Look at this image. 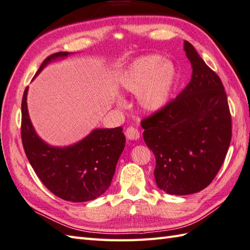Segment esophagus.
Instances as JSON below:
<instances>
[{"label": "esophagus", "instance_id": "esophagus-1", "mask_svg": "<svg viewBox=\"0 0 250 250\" xmlns=\"http://www.w3.org/2000/svg\"><path fill=\"white\" fill-rule=\"evenodd\" d=\"M125 137L129 140H137L140 137L139 131L134 126H129L125 131Z\"/></svg>", "mask_w": 250, "mask_h": 250}]
</instances>
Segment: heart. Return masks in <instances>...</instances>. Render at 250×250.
I'll list each match as a JSON object with an SVG mask.
<instances>
[{
    "mask_svg": "<svg viewBox=\"0 0 250 250\" xmlns=\"http://www.w3.org/2000/svg\"><path fill=\"white\" fill-rule=\"evenodd\" d=\"M178 82L173 62L157 54L142 56L129 64L120 79L125 92L138 95V104L149 113L161 111L168 104Z\"/></svg>",
    "mask_w": 250,
    "mask_h": 250,
    "instance_id": "1",
    "label": "heart"
}]
</instances>
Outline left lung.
Wrapping results in <instances>:
<instances>
[{
  "label": "left lung",
  "instance_id": "8db88e82",
  "mask_svg": "<svg viewBox=\"0 0 250 250\" xmlns=\"http://www.w3.org/2000/svg\"><path fill=\"white\" fill-rule=\"evenodd\" d=\"M188 85L161 111L142 121L144 139L154 153V177L166 193L187 195L206 188L226 157L231 116L223 83L188 41Z\"/></svg>",
  "mask_w": 250,
  "mask_h": 250
}]
</instances>
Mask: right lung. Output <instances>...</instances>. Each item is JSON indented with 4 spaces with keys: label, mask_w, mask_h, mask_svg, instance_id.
Here are the masks:
<instances>
[{
    "label": "right lung",
    "mask_w": 250,
    "mask_h": 250,
    "mask_svg": "<svg viewBox=\"0 0 250 250\" xmlns=\"http://www.w3.org/2000/svg\"><path fill=\"white\" fill-rule=\"evenodd\" d=\"M70 54L60 52L50 55L35 77L48 63L66 58ZM27 92L28 86L22 99V143L31 167L44 186L56 196L74 203L92 201L104 194L111 186L119 156L125 149L123 127L95 129L72 146H50L38 136L31 124Z\"/></svg>",
    "instance_id": "right-lung-1"
}]
</instances>
